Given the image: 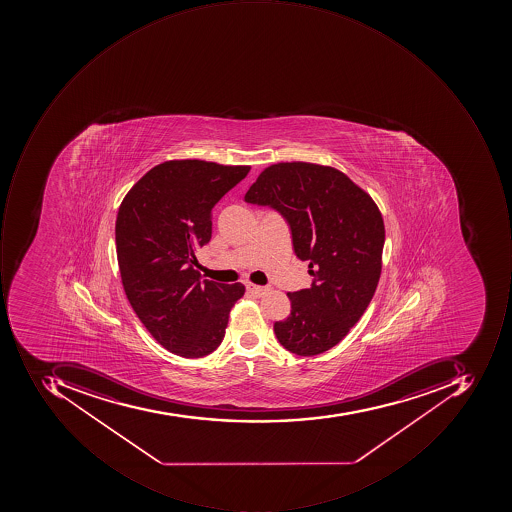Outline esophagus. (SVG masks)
Here are the masks:
<instances>
[{
    "label": "esophagus",
    "instance_id": "1",
    "mask_svg": "<svg viewBox=\"0 0 512 512\" xmlns=\"http://www.w3.org/2000/svg\"><path fill=\"white\" fill-rule=\"evenodd\" d=\"M246 289H248V292H251L252 295H255V297H263V295L269 291V288H266V286H257V284L252 283L246 284Z\"/></svg>",
    "mask_w": 512,
    "mask_h": 512
}]
</instances>
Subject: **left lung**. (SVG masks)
<instances>
[{"mask_svg":"<svg viewBox=\"0 0 512 512\" xmlns=\"http://www.w3.org/2000/svg\"><path fill=\"white\" fill-rule=\"evenodd\" d=\"M244 201L280 212L314 277L311 288L289 292L291 314L274 324L280 345L301 357L329 351L365 314L380 280L377 204L343 172L303 161L266 167Z\"/></svg>","mask_w":512,"mask_h":512,"instance_id":"1","label":"left lung"}]
</instances>
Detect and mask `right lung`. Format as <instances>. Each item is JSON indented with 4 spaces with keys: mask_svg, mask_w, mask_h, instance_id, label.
<instances>
[{
    "mask_svg": "<svg viewBox=\"0 0 512 512\" xmlns=\"http://www.w3.org/2000/svg\"><path fill=\"white\" fill-rule=\"evenodd\" d=\"M249 166L164 161L140 178L118 209L115 241L127 300L167 351L200 358L220 346L241 283L203 280L195 251L212 237V209Z\"/></svg>",
    "mask_w": 512,
    "mask_h": 512,
    "instance_id": "1",
    "label": "right lung"
}]
</instances>
